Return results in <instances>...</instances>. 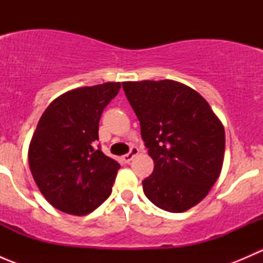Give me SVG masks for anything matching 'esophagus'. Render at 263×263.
<instances>
[{
    "label": "esophagus",
    "mask_w": 263,
    "mask_h": 263,
    "mask_svg": "<svg viewBox=\"0 0 263 263\" xmlns=\"http://www.w3.org/2000/svg\"><path fill=\"white\" fill-rule=\"evenodd\" d=\"M137 154H139V148L137 147H131V150H129V153L128 154H126V155L123 156V161L124 163H129V161L132 160V159L135 158V156L137 155Z\"/></svg>",
    "instance_id": "34e87169"
}]
</instances>
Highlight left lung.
<instances>
[{
  "mask_svg": "<svg viewBox=\"0 0 263 263\" xmlns=\"http://www.w3.org/2000/svg\"><path fill=\"white\" fill-rule=\"evenodd\" d=\"M154 160L142 181L146 197L169 213H184L203 200L219 178L224 126L196 90L173 80L122 82Z\"/></svg>",
  "mask_w": 263,
  "mask_h": 263,
  "instance_id": "left-lung-1",
  "label": "left lung"
}]
</instances>
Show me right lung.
I'll list each match as a JSON object with an SVG mask.
<instances>
[{
  "label": "right lung",
  "mask_w": 263,
  "mask_h": 263,
  "mask_svg": "<svg viewBox=\"0 0 263 263\" xmlns=\"http://www.w3.org/2000/svg\"><path fill=\"white\" fill-rule=\"evenodd\" d=\"M119 89V82H105L70 90L39 119L29 145V166L42 195L57 210L87 215L112 193L121 165L94 145L103 110Z\"/></svg>",
  "instance_id": "obj_1"
}]
</instances>
